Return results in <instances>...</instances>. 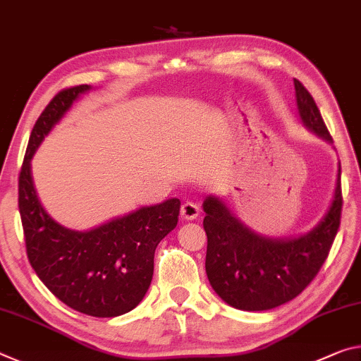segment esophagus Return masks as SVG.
Returning <instances> with one entry per match:
<instances>
[{
    "mask_svg": "<svg viewBox=\"0 0 361 361\" xmlns=\"http://www.w3.org/2000/svg\"><path fill=\"white\" fill-rule=\"evenodd\" d=\"M180 214L187 221H193L200 216V206L193 202H185L180 206Z\"/></svg>",
    "mask_w": 361,
    "mask_h": 361,
    "instance_id": "34e87169",
    "label": "esophagus"
}]
</instances>
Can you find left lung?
<instances>
[{"label": "left lung", "instance_id": "8db88e82", "mask_svg": "<svg viewBox=\"0 0 361 361\" xmlns=\"http://www.w3.org/2000/svg\"><path fill=\"white\" fill-rule=\"evenodd\" d=\"M304 125L333 142L314 97L294 80ZM203 227L208 236L206 275L214 291L240 310H270L299 296L326 261L341 226V163L333 203L318 226L299 238L259 236L230 214L222 202L208 197Z\"/></svg>", "mask_w": 361, "mask_h": 361}]
</instances>
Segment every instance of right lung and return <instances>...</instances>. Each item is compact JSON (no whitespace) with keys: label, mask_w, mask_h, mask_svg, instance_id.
Here are the masks:
<instances>
[{"label":"right lung","mask_w":361,"mask_h":361,"mask_svg":"<svg viewBox=\"0 0 361 361\" xmlns=\"http://www.w3.org/2000/svg\"><path fill=\"white\" fill-rule=\"evenodd\" d=\"M87 85L57 92L35 123L19 174V211L27 256L46 288L85 315L110 318L133 310L149 289L159 241L177 226L180 202L166 200L90 232L51 219L35 192L30 159Z\"/></svg>","instance_id":"add662e5"}]
</instances>
